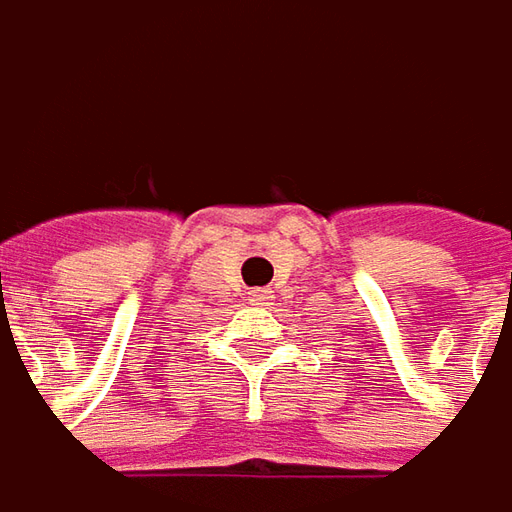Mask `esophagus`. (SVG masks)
I'll use <instances>...</instances> for the list:
<instances>
[{"label":"esophagus","mask_w":512,"mask_h":512,"mask_svg":"<svg viewBox=\"0 0 512 512\" xmlns=\"http://www.w3.org/2000/svg\"><path fill=\"white\" fill-rule=\"evenodd\" d=\"M249 297L260 303V300H269V297H272V291H269V289H252V291H249Z\"/></svg>","instance_id":"esophagus-1"}]
</instances>
